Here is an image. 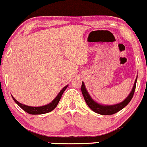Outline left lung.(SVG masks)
I'll use <instances>...</instances> for the list:
<instances>
[{"mask_svg":"<svg viewBox=\"0 0 147 147\" xmlns=\"http://www.w3.org/2000/svg\"><path fill=\"white\" fill-rule=\"evenodd\" d=\"M138 77H136V81H135L134 85H133V89L131 92H130L126 98L122 102L119 103V104H114V105H102V104H99L93 100L90 95L88 94V91L85 87V84L84 82H82V92L83 95L84 99H85L87 105L89 106V108L94 111V112L97 113L100 115H113L117 113L118 111H121L122 109H124L125 106L127 105L129 103L131 102V99L133 98V96L134 95L135 90H136V82H137Z\"/></svg>","mask_w":147,"mask_h":147,"instance_id":"left-lung-1","label":"left lung"}]
</instances>
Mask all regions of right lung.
I'll return each instance as SVG.
<instances>
[{
    "instance_id": "1",
    "label": "right lung",
    "mask_w": 147,
    "mask_h": 147,
    "mask_svg": "<svg viewBox=\"0 0 147 147\" xmlns=\"http://www.w3.org/2000/svg\"><path fill=\"white\" fill-rule=\"evenodd\" d=\"M67 87H68V85L65 86L60 91L59 93L58 94V95H57V97L54 99V100L52 101V102H50V104L43 106H38V107H35V106H29L25 105V104H21V103L18 102L16 99H15L14 97H13V96H11V97H12V98L14 99V102H16L23 111H25V112H27L28 113L31 114V115L44 114V113H47L51 112L52 111H53L54 109L57 107V104H58L59 102L60 101L61 97L62 95H63L64 91H65V89L67 88Z\"/></svg>"
}]
</instances>
